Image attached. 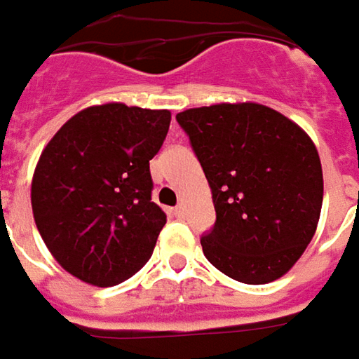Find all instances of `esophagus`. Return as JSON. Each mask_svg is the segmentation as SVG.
<instances>
[{
    "mask_svg": "<svg viewBox=\"0 0 359 359\" xmlns=\"http://www.w3.org/2000/svg\"><path fill=\"white\" fill-rule=\"evenodd\" d=\"M175 216H177V218H182V216H184V206H182V204H179V206L175 208Z\"/></svg>",
    "mask_w": 359,
    "mask_h": 359,
    "instance_id": "1",
    "label": "esophagus"
}]
</instances>
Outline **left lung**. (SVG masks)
I'll return each mask as SVG.
<instances>
[{
  "mask_svg": "<svg viewBox=\"0 0 359 359\" xmlns=\"http://www.w3.org/2000/svg\"><path fill=\"white\" fill-rule=\"evenodd\" d=\"M212 189L216 222L200 243L224 275L248 285L279 279L313 240L323 167L311 137L259 104L177 114Z\"/></svg>",
  "mask_w": 359,
  "mask_h": 359,
  "instance_id": "obj_1",
  "label": "left lung"
}]
</instances>
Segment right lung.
Segmentation results:
<instances>
[{"mask_svg":"<svg viewBox=\"0 0 359 359\" xmlns=\"http://www.w3.org/2000/svg\"><path fill=\"white\" fill-rule=\"evenodd\" d=\"M167 109L104 104L78 111L36 163L31 206L48 251L80 281L111 287L149 262L167 214L151 200L149 161Z\"/></svg>","mask_w":359,"mask_h":359,"instance_id":"1","label":"right lung"}]
</instances>
